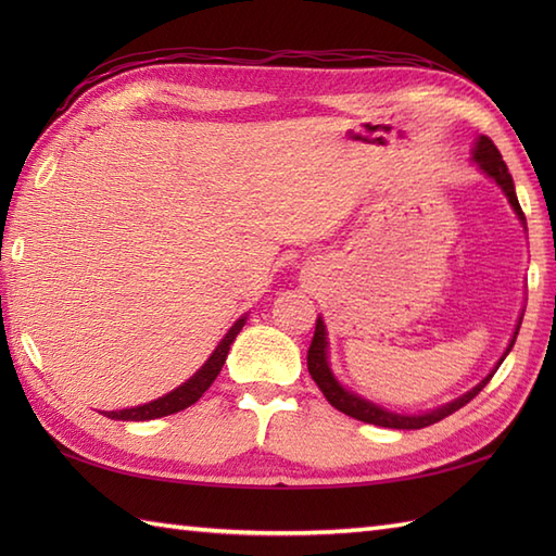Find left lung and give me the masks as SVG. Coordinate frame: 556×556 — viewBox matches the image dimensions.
<instances>
[{"label":"left lung","instance_id":"1","mask_svg":"<svg viewBox=\"0 0 556 556\" xmlns=\"http://www.w3.org/2000/svg\"><path fill=\"white\" fill-rule=\"evenodd\" d=\"M473 160L480 164L482 172H485L488 176H492V179L502 186V191L506 193V198H509V203L516 210L518 219L526 224L523 210H521V205H518V198H516V191H514L511 174H509V169H506V164L502 160V152L497 150V146H494L488 136H480L478 138ZM518 327H521V325H518ZM516 334H518V329H516ZM516 334L511 339L509 349H506V353L511 351L514 341H516ZM506 353L500 358L497 368L502 365V361L506 358ZM497 368H494L478 387L470 389L468 394L452 401V404H446L442 408H434L432 413H425V416H399V413H389V410H384L380 406L370 404V401H365V399H361L356 394L346 392V389L334 380V375H332V370H329V365H327V334H325V325H323L320 317H317L315 334H313L311 349H308V372H311V377L315 380V384L320 387V392L325 394V399L329 401V404H332L337 410L346 413V416H351V418L363 420V422H370V425H380V428H394V430H420V428H428V425L440 422L446 416H452L454 410L464 408L470 399H476L482 392V387H485L492 380V375L497 372Z\"/></svg>","mask_w":556,"mask_h":556}]
</instances>
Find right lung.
Returning <instances> with one entry per match:
<instances>
[{
    "label": "right lung",
    "mask_w": 556,
    "mask_h": 556,
    "mask_svg": "<svg viewBox=\"0 0 556 556\" xmlns=\"http://www.w3.org/2000/svg\"><path fill=\"white\" fill-rule=\"evenodd\" d=\"M243 323L245 320L241 317V320L229 329V334L222 339V344L215 349V353H212L210 361L203 365V368H200L191 377V380L184 382L179 389H174V392H169L167 396H162L157 401H150V404H146V406L124 408V410H110V413H104V416L114 418V420H155V418L172 416V413H179V410H184L188 406H193L195 401L207 392L210 384L215 382V377L219 375L224 361H227V353H229V349L233 344L236 334L241 332Z\"/></svg>",
    "instance_id": "obj_1"
}]
</instances>
